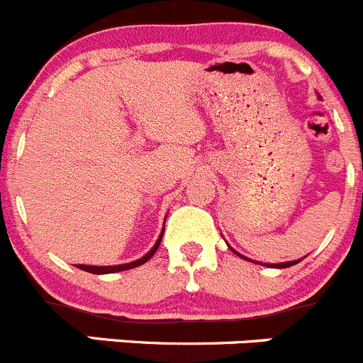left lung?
I'll return each mask as SVG.
<instances>
[{"label":"left lung","mask_w":363,"mask_h":363,"mask_svg":"<svg viewBox=\"0 0 363 363\" xmlns=\"http://www.w3.org/2000/svg\"><path fill=\"white\" fill-rule=\"evenodd\" d=\"M238 254V252H236ZM240 256V254H238ZM240 257H243V256H240ZM296 263H300V261H288V263H279V264H272V267H275V268H288V267H293V264H296ZM267 267H270V264H267Z\"/></svg>","instance_id":"left-lung-1"}]
</instances>
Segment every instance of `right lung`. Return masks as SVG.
<instances>
[{
    "instance_id": "right-lung-1",
    "label": "right lung",
    "mask_w": 363,
    "mask_h": 363,
    "mask_svg": "<svg viewBox=\"0 0 363 363\" xmlns=\"http://www.w3.org/2000/svg\"><path fill=\"white\" fill-rule=\"evenodd\" d=\"M162 235H164V231H162ZM162 235H160V238L157 240V243L153 245V249L150 250L146 256H143L141 259H138V261H132V263H127V264H118V267H89V264H77V268H81V270H84V272H89V274L100 275V274H114V272H123V270H130V268H135V267H141L143 263H146V261H148L150 257L157 252L160 242H162Z\"/></svg>"
}]
</instances>
